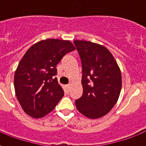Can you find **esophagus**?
<instances>
[{
    "mask_svg": "<svg viewBox=\"0 0 146 146\" xmlns=\"http://www.w3.org/2000/svg\"><path fill=\"white\" fill-rule=\"evenodd\" d=\"M66 88L67 90H69V89H70V84H68V85L66 86Z\"/></svg>",
    "mask_w": 146,
    "mask_h": 146,
    "instance_id": "34e87169",
    "label": "esophagus"
}]
</instances>
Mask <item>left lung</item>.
<instances>
[{
    "instance_id": "obj_1",
    "label": "left lung",
    "mask_w": 146,
    "mask_h": 146,
    "mask_svg": "<svg viewBox=\"0 0 146 146\" xmlns=\"http://www.w3.org/2000/svg\"><path fill=\"white\" fill-rule=\"evenodd\" d=\"M82 63L83 95L75 102L80 113L90 119L106 115L119 98L121 72L105 46L87 40L73 41Z\"/></svg>"
}]
</instances>
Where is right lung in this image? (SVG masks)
<instances>
[{
    "label": "right lung",
    "mask_w": 146,
    "mask_h": 146,
    "mask_svg": "<svg viewBox=\"0 0 146 146\" xmlns=\"http://www.w3.org/2000/svg\"><path fill=\"white\" fill-rule=\"evenodd\" d=\"M76 48L70 40L47 39L30 47L18 65L14 76L15 95L23 110L33 118L51 112L63 97L58 83L56 66Z\"/></svg>",
    "instance_id": "right-lung-1"
}]
</instances>
